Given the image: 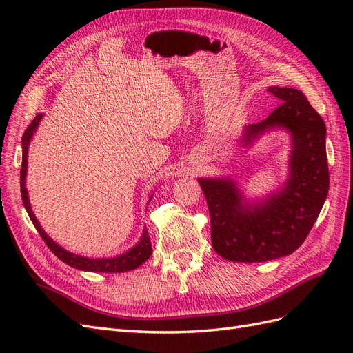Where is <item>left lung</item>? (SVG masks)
<instances>
[{
	"mask_svg": "<svg viewBox=\"0 0 353 353\" xmlns=\"http://www.w3.org/2000/svg\"><path fill=\"white\" fill-rule=\"evenodd\" d=\"M280 105L267 119L243 126L250 149L263 135L285 131L291 140L288 177L263 196L248 198L231 176L198 177L209 205L212 245L232 263H265L303 245L328 196L327 126L301 90L268 86Z\"/></svg>",
	"mask_w": 353,
	"mask_h": 353,
	"instance_id": "8db88e82",
	"label": "left lung"
}]
</instances>
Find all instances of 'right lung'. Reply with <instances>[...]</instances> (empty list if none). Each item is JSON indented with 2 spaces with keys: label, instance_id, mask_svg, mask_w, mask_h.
Wrapping results in <instances>:
<instances>
[{
  "label": "right lung",
  "instance_id": "right-lung-1",
  "mask_svg": "<svg viewBox=\"0 0 353 353\" xmlns=\"http://www.w3.org/2000/svg\"><path fill=\"white\" fill-rule=\"evenodd\" d=\"M43 113H39L34 117V121L28 125V128L25 130L23 137H22V168H21V194H22V201L25 205V210L28 213L31 222L34 223L35 230L39 231L41 239L46 243L48 248L52 250V254H55L62 263H65L67 265L82 270V271H90V273H125V271H131L139 268L141 264L146 263V261L152 255V245H150V239H149V232L146 227L143 228V234L140 240L135 243L132 248H130L126 252L121 255L110 256V258H89L83 255H77L59 246L58 243L50 239L46 231L41 228L40 222L35 218V214L32 212V207L30 203V196H28V189H26V173H28V149H30V143L34 137V134L37 132L39 125L43 119ZM152 195L149 196L150 201Z\"/></svg>",
  "mask_w": 353,
  "mask_h": 353
}]
</instances>
